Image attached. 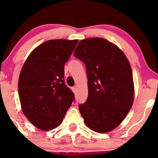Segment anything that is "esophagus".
I'll use <instances>...</instances> for the list:
<instances>
[{"mask_svg":"<svg viewBox=\"0 0 158 158\" xmlns=\"http://www.w3.org/2000/svg\"><path fill=\"white\" fill-rule=\"evenodd\" d=\"M77 86L72 87V91H74V93H76L77 92Z\"/></svg>","mask_w":158,"mask_h":158,"instance_id":"1","label":"esophagus"}]
</instances>
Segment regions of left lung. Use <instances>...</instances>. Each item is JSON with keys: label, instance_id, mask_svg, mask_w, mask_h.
Returning <instances> with one entry per match:
<instances>
[{"label": "left lung", "instance_id": "1", "mask_svg": "<svg viewBox=\"0 0 158 158\" xmlns=\"http://www.w3.org/2000/svg\"><path fill=\"white\" fill-rule=\"evenodd\" d=\"M74 55L86 66L88 98L79 109L86 126L108 133L123 121L133 103L130 63L116 44L95 37L79 42Z\"/></svg>", "mask_w": 158, "mask_h": 158}]
</instances>
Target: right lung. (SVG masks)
<instances>
[{"instance_id":"obj_1","label":"right lung","mask_w":158,"mask_h":158,"mask_svg":"<svg viewBox=\"0 0 158 158\" xmlns=\"http://www.w3.org/2000/svg\"><path fill=\"white\" fill-rule=\"evenodd\" d=\"M78 40H52L35 48L21 69L18 94L23 114L42 131L62 123L74 100V94L64 83V64Z\"/></svg>"}]
</instances>
